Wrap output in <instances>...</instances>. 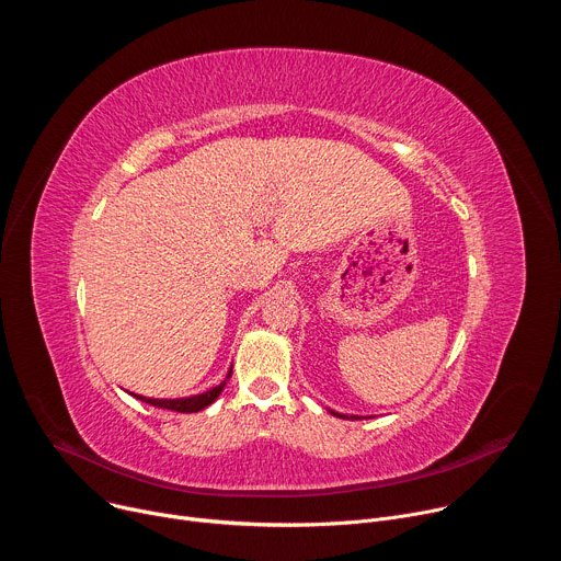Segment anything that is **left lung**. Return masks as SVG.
I'll return each instance as SVG.
<instances>
[{
    "instance_id": "1",
    "label": "left lung",
    "mask_w": 561,
    "mask_h": 561,
    "mask_svg": "<svg viewBox=\"0 0 561 561\" xmlns=\"http://www.w3.org/2000/svg\"><path fill=\"white\" fill-rule=\"evenodd\" d=\"M331 413H333L335 417H342V420H364L362 415H351V417H348V415H340V413H335V411H331Z\"/></svg>"
}]
</instances>
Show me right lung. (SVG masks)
Instances as JSON below:
<instances>
[{
	"label": "right lung",
	"instance_id": "add662e5",
	"mask_svg": "<svg viewBox=\"0 0 561 561\" xmlns=\"http://www.w3.org/2000/svg\"><path fill=\"white\" fill-rule=\"evenodd\" d=\"M232 368L228 370L226 379L230 377ZM226 379L213 388H208L206 392H199V394H191V397H175V399H154V397H144V394H133L137 399H141V402L150 404V407H157V409H167V411H175V413H199L204 411L206 407H210L215 399L219 397V392L224 390L226 386Z\"/></svg>",
	"mask_w": 561,
	"mask_h": 561
}]
</instances>
